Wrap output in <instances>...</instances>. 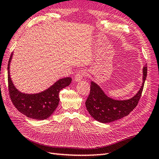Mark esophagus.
Here are the masks:
<instances>
[{
    "label": "esophagus",
    "mask_w": 159,
    "mask_h": 159,
    "mask_svg": "<svg viewBox=\"0 0 159 159\" xmlns=\"http://www.w3.org/2000/svg\"><path fill=\"white\" fill-rule=\"evenodd\" d=\"M87 75V72L84 70H80L79 72H77L75 76V81L76 82H79V81H80L81 80H83L84 77L86 76Z\"/></svg>",
    "instance_id": "obj_1"
}]
</instances>
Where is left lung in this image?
Returning a JSON list of instances; mask_svg holds the SVG:
<instances>
[{"label":"left lung","mask_w":159,"mask_h":159,"mask_svg":"<svg viewBox=\"0 0 159 159\" xmlns=\"http://www.w3.org/2000/svg\"><path fill=\"white\" fill-rule=\"evenodd\" d=\"M142 70L143 82L142 86L136 94L129 99H113L105 95L98 84L91 81L90 94L85 102L89 114L101 123H110L127 116L136 107L142 95L147 76V66L146 65Z\"/></svg>","instance_id":"1"}]
</instances>
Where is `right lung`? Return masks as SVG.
<instances>
[{"label": "right lung", "instance_id": "obj_1", "mask_svg": "<svg viewBox=\"0 0 159 159\" xmlns=\"http://www.w3.org/2000/svg\"><path fill=\"white\" fill-rule=\"evenodd\" d=\"M12 53L8 64V83L11 99L19 111L26 117L34 120H43L53 114L60 101L59 93L71 83L70 77L57 80L51 87L39 93L28 94L19 91L12 82L10 76V63Z\"/></svg>", "mask_w": 159, "mask_h": 159}]
</instances>
